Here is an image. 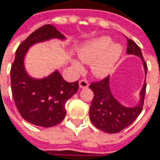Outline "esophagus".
<instances>
[{"mask_svg": "<svg viewBox=\"0 0 160 160\" xmlns=\"http://www.w3.org/2000/svg\"><path fill=\"white\" fill-rule=\"evenodd\" d=\"M79 85H80V89H86L89 87V82L86 80H80L79 82Z\"/></svg>", "mask_w": 160, "mask_h": 160, "instance_id": "34e87169", "label": "esophagus"}]
</instances>
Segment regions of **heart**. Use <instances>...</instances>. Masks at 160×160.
Returning <instances> with one entry per match:
<instances>
[{"label":"heart","instance_id":"heart-1","mask_svg":"<svg viewBox=\"0 0 160 160\" xmlns=\"http://www.w3.org/2000/svg\"><path fill=\"white\" fill-rule=\"evenodd\" d=\"M122 52L119 45H112L110 37L98 38L83 47L79 52L80 59L84 63H92V71L97 77H104L110 74ZM75 68L80 69L79 62L73 61Z\"/></svg>","mask_w":160,"mask_h":160}]
</instances>
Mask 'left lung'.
I'll use <instances>...</instances> for the list:
<instances>
[{
	"instance_id": "left-lung-1",
	"label": "left lung",
	"mask_w": 160,
	"mask_h": 160,
	"mask_svg": "<svg viewBox=\"0 0 160 160\" xmlns=\"http://www.w3.org/2000/svg\"><path fill=\"white\" fill-rule=\"evenodd\" d=\"M126 53L135 55L141 58L144 64L145 73L147 76L148 67L144 60L140 48L131 39L127 38ZM110 77L107 76L103 80L92 82L89 88L93 92L94 97L90 107V119L95 126L109 134H115L129 126L140 114L143 109L144 99L146 94L147 83L144 82L140 92V102L135 107H125L122 105L112 94L109 84Z\"/></svg>"
}]
</instances>
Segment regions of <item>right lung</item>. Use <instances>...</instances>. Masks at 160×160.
Returning a JSON list of instances; mask_svg holds the SVG:
<instances>
[{
	"label": "right lung",
	"instance_id": "right-lung-1",
	"mask_svg": "<svg viewBox=\"0 0 160 160\" xmlns=\"http://www.w3.org/2000/svg\"><path fill=\"white\" fill-rule=\"evenodd\" d=\"M51 38L65 39V37L51 24L34 31L18 47L11 68V88L16 108L25 121L41 127L60 123L66 116V102L79 90L78 81L67 82L58 70L40 80L26 73L25 53L36 43Z\"/></svg>",
	"mask_w": 160,
	"mask_h": 160
}]
</instances>
